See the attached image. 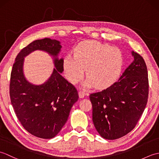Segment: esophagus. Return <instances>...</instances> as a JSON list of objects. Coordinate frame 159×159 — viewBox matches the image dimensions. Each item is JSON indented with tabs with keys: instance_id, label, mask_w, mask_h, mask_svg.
I'll return each mask as SVG.
<instances>
[{
	"instance_id": "obj_1",
	"label": "esophagus",
	"mask_w": 159,
	"mask_h": 159,
	"mask_svg": "<svg viewBox=\"0 0 159 159\" xmlns=\"http://www.w3.org/2000/svg\"><path fill=\"white\" fill-rule=\"evenodd\" d=\"M79 97L80 98H84L87 95V93L85 92H83V91H82V90L79 91Z\"/></svg>"
}]
</instances>
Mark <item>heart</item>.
I'll return each instance as SVG.
<instances>
[{
  "label": "heart",
  "mask_w": 159,
  "mask_h": 159,
  "mask_svg": "<svg viewBox=\"0 0 159 159\" xmlns=\"http://www.w3.org/2000/svg\"><path fill=\"white\" fill-rule=\"evenodd\" d=\"M72 57L63 60L66 75L71 83H76L85 74L88 77L87 87L102 89L111 85L120 76L123 56L119 48L99 42L86 41L79 43Z\"/></svg>",
  "instance_id": "1"
}]
</instances>
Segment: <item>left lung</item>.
Returning a JSON list of instances; mask_svg holds the SVG:
<instances>
[{"label":"left lung","mask_w":159,"mask_h":159,"mask_svg":"<svg viewBox=\"0 0 159 159\" xmlns=\"http://www.w3.org/2000/svg\"><path fill=\"white\" fill-rule=\"evenodd\" d=\"M117 82L101 92L91 93L92 120L100 136L113 140L133 129L146 107L149 83L146 64L139 54Z\"/></svg>","instance_id":"8db88e82"}]
</instances>
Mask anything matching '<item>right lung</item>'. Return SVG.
<instances>
[{
    "label": "right lung",
    "mask_w": 159,
    "mask_h": 159,
    "mask_svg": "<svg viewBox=\"0 0 159 159\" xmlns=\"http://www.w3.org/2000/svg\"><path fill=\"white\" fill-rule=\"evenodd\" d=\"M61 48L60 42L55 39L33 41L17 55L11 73L9 94L16 116L26 130L42 139H52L59 133L79 99L75 87L61 75L63 59L57 57ZM38 49L54 57L56 68L47 82L35 86L25 79L23 63L26 56Z\"/></svg>",
    "instance_id": "obj_1"
}]
</instances>
